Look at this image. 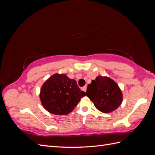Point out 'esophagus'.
<instances>
[{"label": "esophagus", "instance_id": "34e87169", "mask_svg": "<svg viewBox=\"0 0 155 155\" xmlns=\"http://www.w3.org/2000/svg\"><path fill=\"white\" fill-rule=\"evenodd\" d=\"M82 90H83V91L86 92V91H87V86H84V87L82 88Z\"/></svg>", "mask_w": 155, "mask_h": 155}]
</instances>
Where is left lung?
Here are the masks:
<instances>
[{"instance_id":"left-lung-1","label":"left lung","mask_w":155,"mask_h":155,"mask_svg":"<svg viewBox=\"0 0 155 155\" xmlns=\"http://www.w3.org/2000/svg\"><path fill=\"white\" fill-rule=\"evenodd\" d=\"M86 93L96 109L104 113L118 109L122 102V94L118 85L108 77L98 76L92 80Z\"/></svg>"}]
</instances>
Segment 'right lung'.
I'll list each match as a JSON object with an SVG mask.
<instances>
[{"label":"right lung","instance_id":"right-lung-1","mask_svg":"<svg viewBox=\"0 0 155 155\" xmlns=\"http://www.w3.org/2000/svg\"><path fill=\"white\" fill-rule=\"evenodd\" d=\"M86 95L74 79L66 74H55L43 84L40 99L45 109L55 115L67 114Z\"/></svg>","mask_w":155,"mask_h":155}]
</instances>
